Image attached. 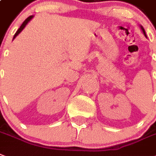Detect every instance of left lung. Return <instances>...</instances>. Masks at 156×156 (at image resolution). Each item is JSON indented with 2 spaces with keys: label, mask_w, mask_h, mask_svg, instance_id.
<instances>
[{
  "label": "left lung",
  "mask_w": 156,
  "mask_h": 156,
  "mask_svg": "<svg viewBox=\"0 0 156 156\" xmlns=\"http://www.w3.org/2000/svg\"><path fill=\"white\" fill-rule=\"evenodd\" d=\"M141 29H142V30H143V32H144V35L146 36V33H145V30H144V27H143V26H141ZM146 37H147V36H146Z\"/></svg>",
  "instance_id": "left-lung-1"
}]
</instances>
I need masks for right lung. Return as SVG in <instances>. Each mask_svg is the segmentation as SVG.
<instances>
[{
    "instance_id": "obj_1",
    "label": "right lung",
    "mask_w": 156,
    "mask_h": 156,
    "mask_svg": "<svg viewBox=\"0 0 156 156\" xmlns=\"http://www.w3.org/2000/svg\"><path fill=\"white\" fill-rule=\"evenodd\" d=\"M33 16H29V17H27V18L25 19V21H24L23 23H22V25H21V26H20V28H19L18 30H17V31H16V34H14V36H13V39H14L15 37H16L17 36V35H18V34H20V33H21V31H22V30H23L24 28L25 27V25H27L28 22H29V21H30V20H31V19L33 18Z\"/></svg>"
}]
</instances>
